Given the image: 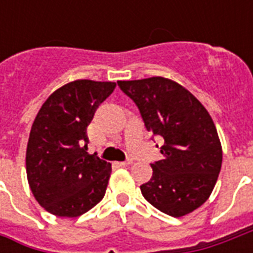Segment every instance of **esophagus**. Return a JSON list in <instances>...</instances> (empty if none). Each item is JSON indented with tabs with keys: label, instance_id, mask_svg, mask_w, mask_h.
Masks as SVG:
<instances>
[{
	"label": "esophagus",
	"instance_id": "obj_1",
	"mask_svg": "<svg viewBox=\"0 0 253 253\" xmlns=\"http://www.w3.org/2000/svg\"><path fill=\"white\" fill-rule=\"evenodd\" d=\"M131 164V160H127V161H122V163H119V165L121 167H127V165Z\"/></svg>",
	"mask_w": 253,
	"mask_h": 253
}]
</instances>
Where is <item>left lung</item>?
Segmentation results:
<instances>
[{
	"mask_svg": "<svg viewBox=\"0 0 253 253\" xmlns=\"http://www.w3.org/2000/svg\"><path fill=\"white\" fill-rule=\"evenodd\" d=\"M118 85L135 103L146 130L153 132L152 139H164L163 160L150 164L153 176L141 186L143 198L172 217L194 211L210 196L222 164L211 116L194 94L168 78L118 81Z\"/></svg>",
	"mask_w": 253,
	"mask_h": 253,
	"instance_id": "8db88e82",
	"label": "left lung"
}]
</instances>
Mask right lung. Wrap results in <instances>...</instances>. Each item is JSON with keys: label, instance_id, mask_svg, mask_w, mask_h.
Listing matches in <instances>:
<instances>
[{"label": "right lung", "instance_id": "right-lung-1", "mask_svg": "<svg viewBox=\"0 0 253 253\" xmlns=\"http://www.w3.org/2000/svg\"><path fill=\"white\" fill-rule=\"evenodd\" d=\"M115 83L73 81L57 89L38 112L25 165L31 191L47 211L78 217L105 194L111 164L89 154L86 127Z\"/></svg>", "mask_w": 253, "mask_h": 253}]
</instances>
